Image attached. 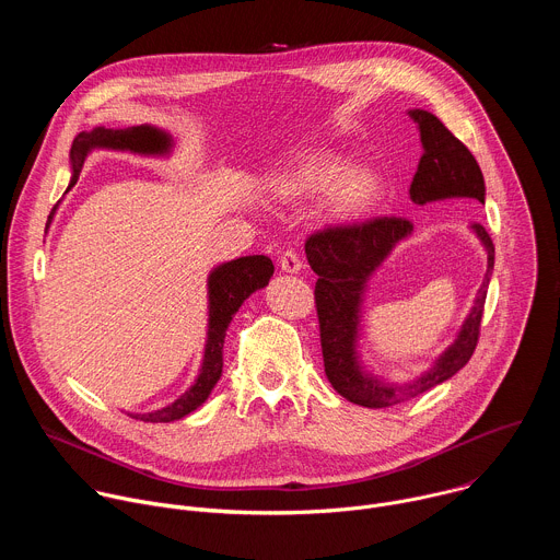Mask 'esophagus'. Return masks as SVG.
Instances as JSON below:
<instances>
[{
  "label": "esophagus",
  "mask_w": 560,
  "mask_h": 560,
  "mask_svg": "<svg viewBox=\"0 0 560 560\" xmlns=\"http://www.w3.org/2000/svg\"><path fill=\"white\" fill-rule=\"evenodd\" d=\"M279 266L283 272L288 275H296L301 270V259L294 250H285L281 257H279Z\"/></svg>",
  "instance_id": "1"
}]
</instances>
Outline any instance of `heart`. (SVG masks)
Masks as SVG:
<instances>
[{
	"label": "heart",
	"instance_id": "1",
	"mask_svg": "<svg viewBox=\"0 0 560 560\" xmlns=\"http://www.w3.org/2000/svg\"><path fill=\"white\" fill-rule=\"evenodd\" d=\"M270 188L288 201L312 199L326 192V212L335 221H357L381 199V177L368 166H352L330 150H307L279 168Z\"/></svg>",
	"mask_w": 560,
	"mask_h": 560
}]
</instances>
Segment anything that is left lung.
Here are the masks:
<instances>
[{"label": "left lung", "mask_w": 560, "mask_h": 560, "mask_svg": "<svg viewBox=\"0 0 560 560\" xmlns=\"http://www.w3.org/2000/svg\"><path fill=\"white\" fill-rule=\"evenodd\" d=\"M408 115L419 126L423 156L410 186V199L419 206L443 199L486 203V182L474 154L428 110L415 108ZM412 223L398 217H378L361 225H337L312 234L305 242L310 268L318 275L314 301L322 328L326 376L350 404L363 408H389L452 378L474 354L481 328L488 285L494 270V244L481 223L469 230L488 253V270L474 305L452 346L430 370L408 383H385L368 372L359 352L361 314L368 281L389 253L412 234Z\"/></svg>", "instance_id": "obj_1"}]
</instances>
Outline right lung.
<instances>
[{
	"label": "right lung",
	"mask_w": 560,
	"mask_h": 560,
	"mask_svg": "<svg viewBox=\"0 0 560 560\" xmlns=\"http://www.w3.org/2000/svg\"><path fill=\"white\" fill-rule=\"evenodd\" d=\"M175 148V139L171 132L141 124L132 128H104L97 126L93 130L79 132L70 148V168L72 177L66 188V192L77 184L79 171H82L86 156L93 150H121V152H135L143 156H166ZM59 206V203H57ZM57 206L52 208L46 228L50 225ZM275 272V266L264 255L253 257H238L225 264H219L208 275V332H206V346H203V359L199 374L195 383L179 396L173 404H168L162 410H152L143 415H130L139 421L150 423H171L188 417L199 406L206 404L212 387L221 378L223 370V339L225 330L232 322V316L242 307V303L257 290L266 288L270 277Z\"/></svg>",
	"instance_id": "add662e5"
}]
</instances>
